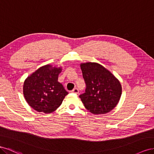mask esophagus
<instances>
[{"label": "esophagus", "mask_w": 154, "mask_h": 154, "mask_svg": "<svg viewBox=\"0 0 154 154\" xmlns=\"http://www.w3.org/2000/svg\"><path fill=\"white\" fill-rule=\"evenodd\" d=\"M72 93H74V94H79V90L77 88H74L72 91Z\"/></svg>", "instance_id": "34e87169"}]
</instances>
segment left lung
Returning a JSON list of instances; mask_svg holds the SVG:
<instances>
[{
  "mask_svg": "<svg viewBox=\"0 0 154 154\" xmlns=\"http://www.w3.org/2000/svg\"><path fill=\"white\" fill-rule=\"evenodd\" d=\"M81 68L86 88L85 93L80 95L79 97L85 107L96 115L112 110L121 96L120 82L98 63H82Z\"/></svg>",
  "mask_w": 154,
  "mask_h": 154,
  "instance_id": "8db88e82",
  "label": "left lung"
}]
</instances>
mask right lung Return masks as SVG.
Returning <instances> with one entry per match:
<instances>
[{
    "label": "right lung",
    "mask_w": 154,
    "mask_h": 154,
    "mask_svg": "<svg viewBox=\"0 0 154 154\" xmlns=\"http://www.w3.org/2000/svg\"><path fill=\"white\" fill-rule=\"evenodd\" d=\"M61 68L47 64L27 77L23 85L24 98L29 106L39 112L51 113L62 104L68 92L58 82Z\"/></svg>",
    "instance_id": "1"
}]
</instances>
